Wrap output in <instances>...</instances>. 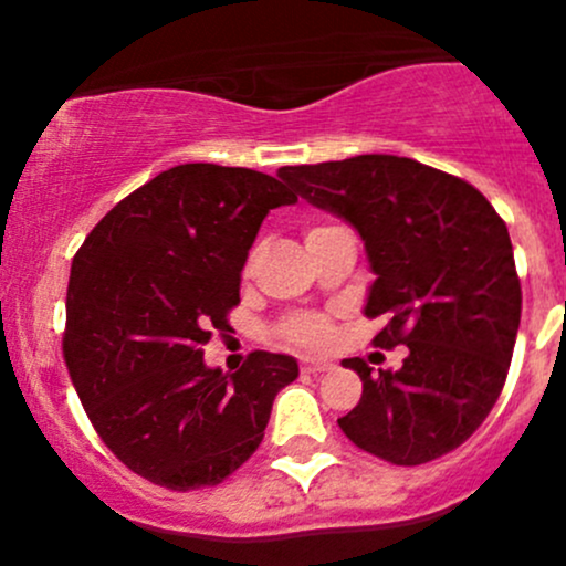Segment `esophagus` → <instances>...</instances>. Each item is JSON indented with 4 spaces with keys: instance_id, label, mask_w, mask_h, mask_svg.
Here are the masks:
<instances>
[{
    "instance_id": "obj_1",
    "label": "esophagus",
    "mask_w": 566,
    "mask_h": 566,
    "mask_svg": "<svg viewBox=\"0 0 566 566\" xmlns=\"http://www.w3.org/2000/svg\"><path fill=\"white\" fill-rule=\"evenodd\" d=\"M331 369V361H323V358H304L301 361V373H328Z\"/></svg>"
}]
</instances>
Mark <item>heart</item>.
Instances as JSON below:
<instances>
[{
	"label": "heart",
	"mask_w": 566,
	"mask_h": 566,
	"mask_svg": "<svg viewBox=\"0 0 566 566\" xmlns=\"http://www.w3.org/2000/svg\"><path fill=\"white\" fill-rule=\"evenodd\" d=\"M315 230H319V227L306 230V235H312ZM279 336L295 347L315 350V347H325L331 342V319L325 315H317V312H295V315L282 319Z\"/></svg>",
	"instance_id": "b5f03b06"
}]
</instances>
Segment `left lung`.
<instances>
[{
	"label": "left lung",
	"instance_id": "left-lung-1",
	"mask_svg": "<svg viewBox=\"0 0 566 566\" xmlns=\"http://www.w3.org/2000/svg\"><path fill=\"white\" fill-rule=\"evenodd\" d=\"M279 177L356 227L378 276L364 312L386 319L373 345H408L397 373L342 361L364 384L342 432L391 465L454 452L504 389L521 325L504 219L471 182L413 158L356 156L282 167Z\"/></svg>",
	"mask_w": 566,
	"mask_h": 566
}]
</instances>
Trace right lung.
Listing matches in <instances>:
<instances>
[{"mask_svg":"<svg viewBox=\"0 0 566 566\" xmlns=\"http://www.w3.org/2000/svg\"><path fill=\"white\" fill-rule=\"evenodd\" d=\"M293 202L271 175L180 164L119 199L73 256L62 356L101 441L147 482H224L298 378L282 353H249L232 375L202 361L230 331L262 219Z\"/></svg>","mask_w":566,"mask_h":566,"instance_id":"add662e5","label":"right lung"}]
</instances>
